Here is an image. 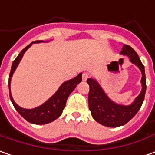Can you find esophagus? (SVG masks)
<instances>
[{"label": "esophagus", "mask_w": 155, "mask_h": 155, "mask_svg": "<svg viewBox=\"0 0 155 155\" xmlns=\"http://www.w3.org/2000/svg\"><path fill=\"white\" fill-rule=\"evenodd\" d=\"M88 78H89V74L86 73V72H84V73L82 74V80H83L84 81H86Z\"/></svg>", "instance_id": "1"}]
</instances>
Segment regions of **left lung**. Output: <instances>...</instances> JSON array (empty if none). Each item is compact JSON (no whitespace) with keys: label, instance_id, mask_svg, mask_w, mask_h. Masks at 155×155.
<instances>
[{"label":"left lung","instance_id":"1","mask_svg":"<svg viewBox=\"0 0 155 155\" xmlns=\"http://www.w3.org/2000/svg\"><path fill=\"white\" fill-rule=\"evenodd\" d=\"M120 54L127 55L130 58V61L136 64L142 72V91L130 105H120L114 103L105 94L102 87L97 81L89 78L87 83L90 86L88 94L89 109L91 110V116L96 121L103 126L108 127H118L126 124L135 116L143 103L145 92H146V76L143 64H142L139 57L135 50L128 45H124L122 47Z\"/></svg>","mask_w":155,"mask_h":155}]
</instances>
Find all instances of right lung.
<instances>
[{
	"label": "right lung",
	"mask_w": 155,
	"mask_h": 155,
	"mask_svg": "<svg viewBox=\"0 0 155 155\" xmlns=\"http://www.w3.org/2000/svg\"><path fill=\"white\" fill-rule=\"evenodd\" d=\"M40 42H43V41H35L30 43L29 46H27L22 50L19 55L16 58V59L12 62L11 71H10V74H9L8 86H9L10 99H11L14 108H16V110L20 114V115L23 118H25V120L27 121H29V123L36 124V125H44V124H47V123H50V122L55 120L56 119H58L62 114L69 94L74 91V89L76 87V86L82 81V74L80 73L76 77L64 82L58 88V90L56 91L54 95L47 100L46 103H44L42 105L39 106L37 108L27 109V108L19 107L14 102V100L12 97L11 90H10L12 76L14 73L16 68L19 64L20 60L22 59L25 52L28 50V48L33 43H40Z\"/></svg>",
	"instance_id": "right-lung-1"
}]
</instances>
